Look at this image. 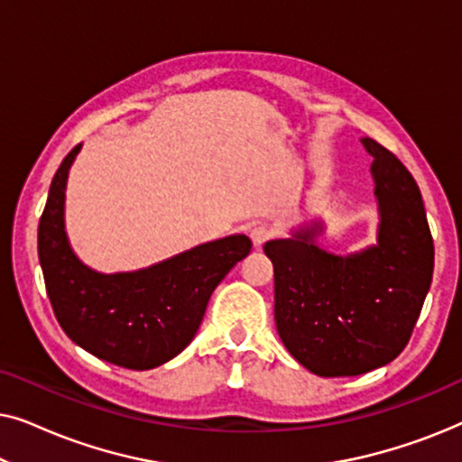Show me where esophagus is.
<instances>
[{
  "label": "esophagus",
  "instance_id": "1",
  "mask_svg": "<svg viewBox=\"0 0 462 462\" xmlns=\"http://www.w3.org/2000/svg\"><path fill=\"white\" fill-rule=\"evenodd\" d=\"M250 239H252V244L256 245V248H261V245L267 242V239H271V229H269V226H264V225H254L250 229Z\"/></svg>",
  "mask_w": 462,
  "mask_h": 462
}]
</instances>
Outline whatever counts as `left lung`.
Listing matches in <instances>:
<instances>
[{
  "label": "left lung",
  "instance_id": "obj_1",
  "mask_svg": "<svg viewBox=\"0 0 462 462\" xmlns=\"http://www.w3.org/2000/svg\"><path fill=\"white\" fill-rule=\"evenodd\" d=\"M381 204L374 248L328 254L315 229L264 244L273 263L275 326L296 362L319 376L381 368L408 345L433 277V237L419 185L397 155L364 138Z\"/></svg>",
  "mask_w": 462,
  "mask_h": 462
}]
</instances>
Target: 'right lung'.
I'll list each match as a JSON object with an SVG mask.
<instances>
[{
	"label": "right lung",
	"instance_id": "obj_1",
	"mask_svg": "<svg viewBox=\"0 0 462 462\" xmlns=\"http://www.w3.org/2000/svg\"><path fill=\"white\" fill-rule=\"evenodd\" d=\"M79 147L56 170L37 229L50 305L81 349L128 370L157 368L191 343L214 288L250 254L252 242L245 236L217 239L134 273L88 269L69 248L62 220L67 174Z\"/></svg>",
	"mask_w": 462,
	"mask_h": 462
}]
</instances>
